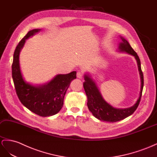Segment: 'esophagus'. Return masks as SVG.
<instances>
[{"label": "esophagus", "mask_w": 157, "mask_h": 157, "mask_svg": "<svg viewBox=\"0 0 157 157\" xmlns=\"http://www.w3.org/2000/svg\"><path fill=\"white\" fill-rule=\"evenodd\" d=\"M83 77V73L82 72H78L77 73V78L79 79H82Z\"/></svg>", "instance_id": "1"}]
</instances>
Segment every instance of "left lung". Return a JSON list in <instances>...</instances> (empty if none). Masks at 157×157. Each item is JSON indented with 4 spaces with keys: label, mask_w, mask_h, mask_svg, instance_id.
<instances>
[{
    "label": "left lung",
    "mask_w": 157,
    "mask_h": 157,
    "mask_svg": "<svg viewBox=\"0 0 157 157\" xmlns=\"http://www.w3.org/2000/svg\"><path fill=\"white\" fill-rule=\"evenodd\" d=\"M119 38L121 42L119 43L118 52L126 53L132 55L137 63L141 87L139 98L136 102L131 107L126 108H116L113 107L104 100L97 82L93 78L91 74L89 72L84 74L85 82L83 83V87L87 97V106L89 111L97 119L109 123L123 120L135 112L140 104L144 87V75L141 71L140 58L127 40L123 36H119Z\"/></svg>",
    "instance_id": "1"
}]
</instances>
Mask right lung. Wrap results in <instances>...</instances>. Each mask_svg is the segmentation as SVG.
Listing matches in <instances>:
<instances>
[{"mask_svg":"<svg viewBox=\"0 0 157 157\" xmlns=\"http://www.w3.org/2000/svg\"><path fill=\"white\" fill-rule=\"evenodd\" d=\"M42 29L30 31L19 42L15 49L12 63V78L17 97L24 106L41 117L57 114L63 105L64 97L72 81L76 78V72L57 74L49 82L33 85L23 78L19 63V55L26 40Z\"/></svg>","mask_w":157,"mask_h":157,"instance_id":"right-lung-1","label":"right lung"}]
</instances>
